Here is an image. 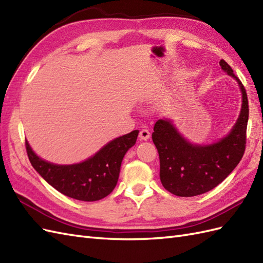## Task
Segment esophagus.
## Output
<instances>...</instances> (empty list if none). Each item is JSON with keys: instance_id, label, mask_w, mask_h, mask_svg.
Instances as JSON below:
<instances>
[{"instance_id": "34e87169", "label": "esophagus", "mask_w": 263, "mask_h": 263, "mask_svg": "<svg viewBox=\"0 0 263 263\" xmlns=\"http://www.w3.org/2000/svg\"><path fill=\"white\" fill-rule=\"evenodd\" d=\"M139 138H140V140H147L150 138V132H149V130H146V129H142L140 131V133H139Z\"/></svg>"}]
</instances>
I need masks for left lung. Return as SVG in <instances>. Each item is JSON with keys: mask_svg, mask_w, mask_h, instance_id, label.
Returning <instances> with one entry per match:
<instances>
[{"mask_svg": "<svg viewBox=\"0 0 263 263\" xmlns=\"http://www.w3.org/2000/svg\"><path fill=\"white\" fill-rule=\"evenodd\" d=\"M222 70L238 81L242 106L231 132L218 142L197 145L181 136L169 120H158L152 133L160 158V180L164 189L178 197H194L212 190L239 164L246 151L249 103L243 84L231 66L221 60Z\"/></svg>", "mask_w": 263, "mask_h": 263, "instance_id": "obj_1", "label": "left lung"}]
</instances>
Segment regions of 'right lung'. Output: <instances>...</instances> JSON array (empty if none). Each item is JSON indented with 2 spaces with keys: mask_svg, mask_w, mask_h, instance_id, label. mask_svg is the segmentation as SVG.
Listing matches in <instances>:
<instances>
[{
  "mask_svg": "<svg viewBox=\"0 0 263 263\" xmlns=\"http://www.w3.org/2000/svg\"><path fill=\"white\" fill-rule=\"evenodd\" d=\"M138 134L134 130L114 139L84 162L71 165L46 162L32 151L28 141L25 147L32 166L59 192L81 201H98L116 187L124 154L136 144Z\"/></svg>",
  "mask_w": 263,
  "mask_h": 263,
  "instance_id": "obj_1",
  "label": "right lung"
}]
</instances>
